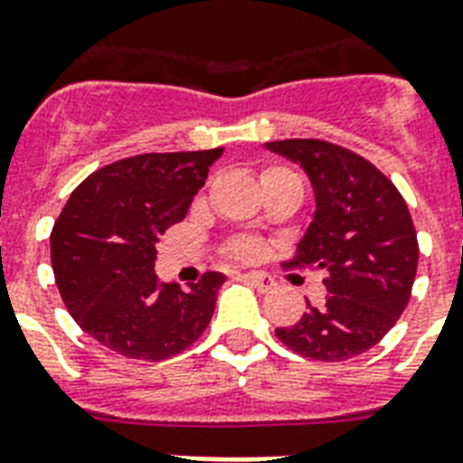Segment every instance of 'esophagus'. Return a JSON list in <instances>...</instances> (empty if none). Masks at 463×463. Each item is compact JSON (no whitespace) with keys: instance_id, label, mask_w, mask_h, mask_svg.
<instances>
[{"instance_id":"34e87169","label":"esophagus","mask_w":463,"mask_h":463,"mask_svg":"<svg viewBox=\"0 0 463 463\" xmlns=\"http://www.w3.org/2000/svg\"><path fill=\"white\" fill-rule=\"evenodd\" d=\"M246 279L255 286V288H258V291H262V293L272 291L274 286H277V281H274V279L265 272H248Z\"/></svg>"}]
</instances>
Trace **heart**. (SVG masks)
Returning <instances> with one entry per match:
<instances>
[{"instance_id": "b5f03b06", "label": "heart", "mask_w": 463, "mask_h": 463, "mask_svg": "<svg viewBox=\"0 0 463 463\" xmlns=\"http://www.w3.org/2000/svg\"><path fill=\"white\" fill-rule=\"evenodd\" d=\"M269 170H279V167H269ZM269 170H267V172H269ZM229 253L234 255V258H241V260L258 258L260 241L250 239V236H239L236 241H232V246H229Z\"/></svg>"}]
</instances>
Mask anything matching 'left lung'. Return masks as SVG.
<instances>
[{
    "mask_svg": "<svg viewBox=\"0 0 463 463\" xmlns=\"http://www.w3.org/2000/svg\"><path fill=\"white\" fill-rule=\"evenodd\" d=\"M269 151L300 163L315 189V220L286 265L324 269L326 300L307 303L277 338L317 362H345L383 338L410 303L419 241L402 194L373 163L324 139H284Z\"/></svg>",
    "mask_w": 463,
    "mask_h": 463,
    "instance_id": "8db88e82",
    "label": "left lung"
}]
</instances>
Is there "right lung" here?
I'll list each match as a JSON object with an SVG mask.
<instances>
[{
    "mask_svg": "<svg viewBox=\"0 0 463 463\" xmlns=\"http://www.w3.org/2000/svg\"><path fill=\"white\" fill-rule=\"evenodd\" d=\"M224 148L141 154L91 172L52 229L53 279L94 341L132 360L184 353L208 328L224 274L182 291L154 272L158 236L186 217Z\"/></svg>",
    "mask_w": 463,
    "mask_h": 463,
    "instance_id": "right-lung-1",
    "label": "right lung"
}]
</instances>
